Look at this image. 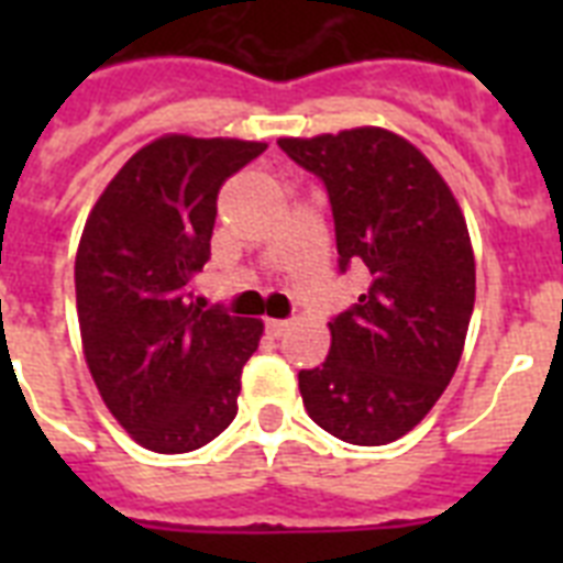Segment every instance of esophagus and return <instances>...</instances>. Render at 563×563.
Listing matches in <instances>:
<instances>
[{
    "label": "esophagus",
    "mask_w": 563,
    "mask_h": 563,
    "mask_svg": "<svg viewBox=\"0 0 563 563\" xmlns=\"http://www.w3.org/2000/svg\"><path fill=\"white\" fill-rule=\"evenodd\" d=\"M289 327L291 321H283V318H268V321H265V330H268L274 339H280V335L289 333Z\"/></svg>",
    "instance_id": "34e87169"
}]
</instances>
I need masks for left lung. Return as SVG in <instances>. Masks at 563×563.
Instances as JSON below:
<instances>
[{
    "label": "left lung",
    "instance_id": "1",
    "mask_svg": "<svg viewBox=\"0 0 563 563\" xmlns=\"http://www.w3.org/2000/svg\"><path fill=\"white\" fill-rule=\"evenodd\" d=\"M277 145L324 180L342 272L362 263L371 274L327 324L324 365L298 374L303 406L347 444H391L427 418L462 360L476 300L464 212L423 152L385 128Z\"/></svg>",
    "mask_w": 563,
    "mask_h": 563
}]
</instances>
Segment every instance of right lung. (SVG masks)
<instances>
[{"label": "right lung", "mask_w": 563, "mask_h": 563, "mask_svg": "<svg viewBox=\"0 0 563 563\" xmlns=\"http://www.w3.org/2000/svg\"><path fill=\"white\" fill-rule=\"evenodd\" d=\"M268 145L166 134L92 203L75 254V303L92 383L119 427L154 453H189L236 418L260 318L203 309L189 283L210 260L221 184Z\"/></svg>", "instance_id": "add662e5"}]
</instances>
